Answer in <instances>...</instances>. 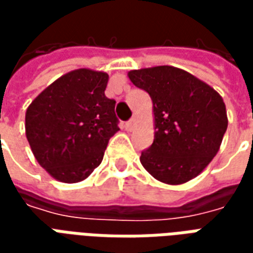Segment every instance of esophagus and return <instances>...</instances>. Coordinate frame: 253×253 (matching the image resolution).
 Masks as SVG:
<instances>
[{"mask_svg": "<svg viewBox=\"0 0 253 253\" xmlns=\"http://www.w3.org/2000/svg\"><path fill=\"white\" fill-rule=\"evenodd\" d=\"M135 123H137L135 118H131L130 121L125 123V128H126L127 131H131L132 128H134V126H135Z\"/></svg>", "mask_w": 253, "mask_h": 253, "instance_id": "esophagus-1", "label": "esophagus"}]
</instances>
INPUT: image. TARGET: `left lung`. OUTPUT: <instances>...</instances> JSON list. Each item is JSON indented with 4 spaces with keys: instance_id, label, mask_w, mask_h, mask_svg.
Returning <instances> with one entry per match:
<instances>
[{
    "instance_id": "1",
    "label": "left lung",
    "mask_w": 253,
    "mask_h": 253,
    "mask_svg": "<svg viewBox=\"0 0 253 253\" xmlns=\"http://www.w3.org/2000/svg\"><path fill=\"white\" fill-rule=\"evenodd\" d=\"M128 78L153 101L156 134L153 143L141 153L143 168L167 184L194 179L217 154L226 131L222 97L173 66L131 70Z\"/></svg>"
}]
</instances>
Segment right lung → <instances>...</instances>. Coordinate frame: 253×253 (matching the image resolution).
I'll list each match as a JSON object with an SVG mask.
<instances>
[{"instance_id":"right-lung-1","label":"right lung","mask_w":253,"mask_h":253,"mask_svg":"<svg viewBox=\"0 0 253 253\" xmlns=\"http://www.w3.org/2000/svg\"><path fill=\"white\" fill-rule=\"evenodd\" d=\"M108 74L78 69L58 78L25 114V134L38 163L57 180L86 179L103 160L118 118L104 94Z\"/></svg>"}]
</instances>
